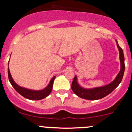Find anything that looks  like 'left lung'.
I'll use <instances>...</instances> for the list:
<instances>
[{
  "instance_id": "8db88e82",
  "label": "left lung",
  "mask_w": 132,
  "mask_h": 132,
  "mask_svg": "<svg viewBox=\"0 0 132 132\" xmlns=\"http://www.w3.org/2000/svg\"><path fill=\"white\" fill-rule=\"evenodd\" d=\"M116 42H117L118 48L119 53H120V65H121V69H120V72L118 73L117 77L113 81L106 86L94 87V88L92 89H86L81 87L79 84L77 82V76H76L72 81L71 88L73 93L77 96L82 99L88 100H100L110 94L114 89L117 88L121 82L125 72V58L123 50L119 46L117 40H116Z\"/></svg>"
}]
</instances>
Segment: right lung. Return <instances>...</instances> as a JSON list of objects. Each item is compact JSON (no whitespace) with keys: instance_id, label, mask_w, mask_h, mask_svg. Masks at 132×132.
Listing matches in <instances>:
<instances>
[{"instance_id":"obj_1","label":"right lung","mask_w":132,"mask_h":132,"mask_svg":"<svg viewBox=\"0 0 132 132\" xmlns=\"http://www.w3.org/2000/svg\"><path fill=\"white\" fill-rule=\"evenodd\" d=\"M8 65H9V63H8ZM8 77H9L10 82L12 87L15 89V90L25 98L31 100H40L47 97L52 92V88H53V83L55 78V76H54L51 79L48 85L45 89H42V90H35L21 87L19 85L17 84L11 76L9 67H8Z\"/></svg>"}]
</instances>
